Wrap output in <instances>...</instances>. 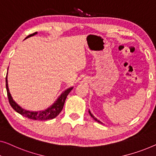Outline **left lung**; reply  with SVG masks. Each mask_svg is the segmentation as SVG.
Listing matches in <instances>:
<instances>
[{"label":"left lung","mask_w":156,"mask_h":156,"mask_svg":"<svg viewBox=\"0 0 156 156\" xmlns=\"http://www.w3.org/2000/svg\"><path fill=\"white\" fill-rule=\"evenodd\" d=\"M88 112H89V114H90V116H91V117L93 118V119H94V120H95V121H96V122H98V123H100V124H102V122H101L100 121V120H98V119H97V118H95V117H94V116H93V115H92V113L90 112V110H88Z\"/></svg>","instance_id":"8db88e82"}]
</instances>
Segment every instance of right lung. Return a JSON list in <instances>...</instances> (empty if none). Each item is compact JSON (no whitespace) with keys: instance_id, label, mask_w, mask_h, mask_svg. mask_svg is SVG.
Instances as JSON below:
<instances>
[{"instance_id":"right-lung-1","label":"right lung","mask_w":156,"mask_h":156,"mask_svg":"<svg viewBox=\"0 0 156 156\" xmlns=\"http://www.w3.org/2000/svg\"><path fill=\"white\" fill-rule=\"evenodd\" d=\"M37 32H34V33L28 35L26 37V39L29 38V37L34 36V35L37 34ZM5 82H6V90H7V94L8 100H9L10 105H11L12 109L17 112V113L20 114L21 115L24 116V117L28 118V119H31L34 120H38V121H42V120H49L52 119L54 118H55L59 115V113L61 112L62 110L63 105H64L65 100L66 99L68 95H69L70 92L73 90V87H71L69 88L66 90L65 91H63L60 95L58 96V98H57V100L53 103V105H51L49 107H48L47 109H46L45 110L42 111H29L26 110V109H23V107H21L18 104H17V102H15V100L12 99L11 94L10 93L9 88H8V73L5 78Z\"/></svg>"}]
</instances>
